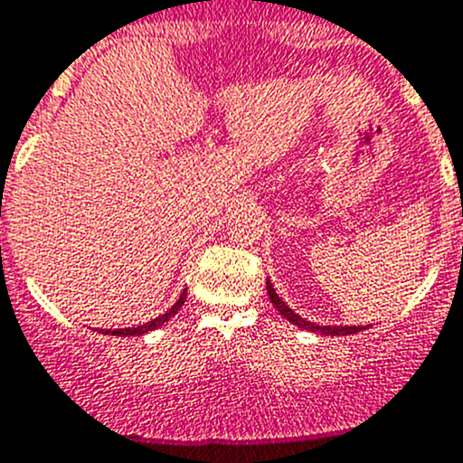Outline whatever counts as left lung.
Masks as SVG:
<instances>
[{"label":"left lung","instance_id":"8db88e82","mask_svg":"<svg viewBox=\"0 0 463 463\" xmlns=\"http://www.w3.org/2000/svg\"><path fill=\"white\" fill-rule=\"evenodd\" d=\"M266 288H268V295H270V302H272V305H275V309L279 311V314L284 316V318L288 320V323L298 325V327H302V329H309V332L327 334V336H343V334H356V332H359V329H361V327H329V325H325V327H323V325L309 323V320L300 318V316L295 314V311L290 309L288 305H284V300H281L279 295L275 293V288H272L270 279L266 281Z\"/></svg>","mask_w":463,"mask_h":463}]
</instances>
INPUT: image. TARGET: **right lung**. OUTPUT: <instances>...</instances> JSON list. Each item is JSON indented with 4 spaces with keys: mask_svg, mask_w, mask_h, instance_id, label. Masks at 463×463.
I'll return each instance as SVG.
<instances>
[{
    "mask_svg": "<svg viewBox=\"0 0 463 463\" xmlns=\"http://www.w3.org/2000/svg\"><path fill=\"white\" fill-rule=\"evenodd\" d=\"M184 300H186V290H184V293H182V298H179V300L175 302V305H173V309H170V311H165V314H163V316H158V318L149 320V323H145V325H138V327H129V329H113V332H109V329H107V332H104V334H116V336H140V334H147V332H152V329L161 327L163 323H168V320L173 318V316L177 314L179 309H182Z\"/></svg>",
    "mask_w": 463,
    "mask_h": 463,
    "instance_id": "1",
    "label": "right lung"
}]
</instances>
